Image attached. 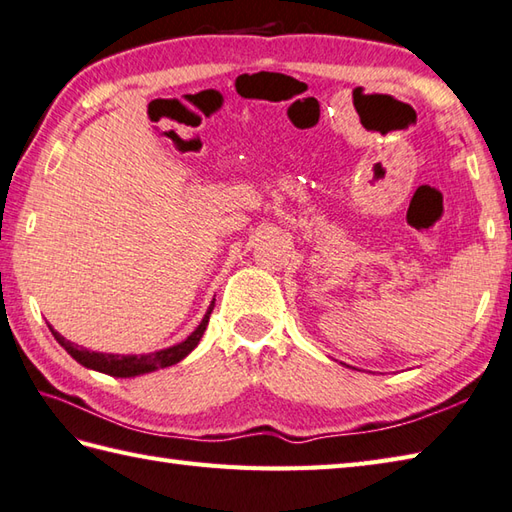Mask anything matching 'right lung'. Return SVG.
I'll list each match as a JSON object with an SVG mask.
<instances>
[{
  "label": "right lung",
  "mask_w": 512,
  "mask_h": 512,
  "mask_svg": "<svg viewBox=\"0 0 512 512\" xmlns=\"http://www.w3.org/2000/svg\"><path fill=\"white\" fill-rule=\"evenodd\" d=\"M212 309H214V302L210 305V309H207V314L201 320V325L192 331V336H187V340H183L181 344H174V347H170V349L145 353V356H114V353L88 351V349L79 347V344L66 340L55 329H50V331L61 347H64L79 364H83V367L114 375V378H134V375L150 373L154 369H163V367H172V364L181 362L187 353L196 347L198 340L203 338V331L207 329V322H210Z\"/></svg>",
  "instance_id": "1"
}]
</instances>
